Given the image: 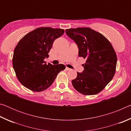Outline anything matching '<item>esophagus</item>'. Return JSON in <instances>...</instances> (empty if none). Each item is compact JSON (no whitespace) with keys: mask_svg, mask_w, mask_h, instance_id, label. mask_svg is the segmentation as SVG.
Returning <instances> with one entry per match:
<instances>
[{"mask_svg":"<svg viewBox=\"0 0 131 131\" xmlns=\"http://www.w3.org/2000/svg\"><path fill=\"white\" fill-rule=\"evenodd\" d=\"M66 70H70L71 69L69 68H68V67H66Z\"/></svg>","mask_w":131,"mask_h":131,"instance_id":"1","label":"esophagus"}]
</instances>
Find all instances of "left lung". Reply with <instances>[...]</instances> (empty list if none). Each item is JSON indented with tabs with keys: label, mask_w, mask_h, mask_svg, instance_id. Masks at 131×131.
<instances>
[{
	"label": "left lung",
	"mask_w": 131,
	"mask_h": 131,
	"mask_svg": "<svg viewBox=\"0 0 131 131\" xmlns=\"http://www.w3.org/2000/svg\"><path fill=\"white\" fill-rule=\"evenodd\" d=\"M66 35L77 44L79 56L86 59L83 72L72 81L77 91L85 95L98 94L112 80L116 72L117 55L110 41L90 28L68 29Z\"/></svg>",
	"instance_id": "1"
}]
</instances>
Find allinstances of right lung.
Here are the masks:
<instances>
[{"mask_svg":"<svg viewBox=\"0 0 131 131\" xmlns=\"http://www.w3.org/2000/svg\"><path fill=\"white\" fill-rule=\"evenodd\" d=\"M65 30L50 27L37 28L22 38L15 47L13 66L19 82L26 88L41 92L51 85L58 74L65 69L63 64L47 65L44 59L56 39Z\"/></svg>","mask_w":131,"mask_h":131,"instance_id":"obj_1","label":"right lung"}]
</instances>
